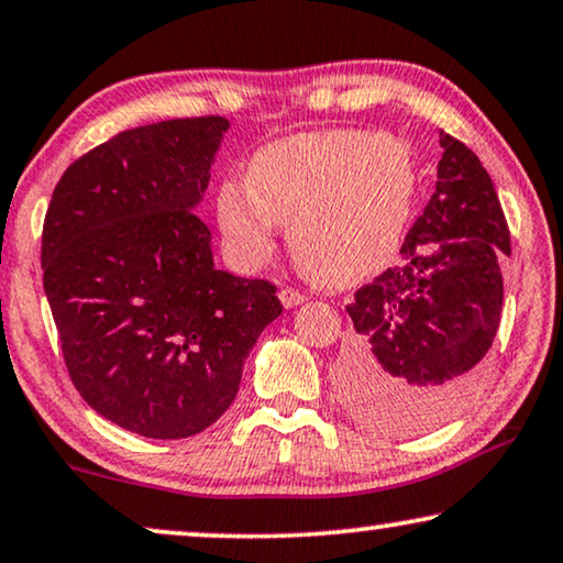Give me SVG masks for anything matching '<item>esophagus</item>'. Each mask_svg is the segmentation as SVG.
Listing matches in <instances>:
<instances>
[{
	"label": "esophagus",
	"instance_id": "34e87169",
	"mask_svg": "<svg viewBox=\"0 0 563 563\" xmlns=\"http://www.w3.org/2000/svg\"><path fill=\"white\" fill-rule=\"evenodd\" d=\"M280 300H283L285 308H296V306L303 303L306 296L300 290H296V288H283L280 290Z\"/></svg>",
	"mask_w": 563,
	"mask_h": 563
}]
</instances>
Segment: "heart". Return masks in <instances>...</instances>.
<instances>
[{
    "label": "heart",
    "mask_w": 563,
    "mask_h": 563,
    "mask_svg": "<svg viewBox=\"0 0 563 563\" xmlns=\"http://www.w3.org/2000/svg\"><path fill=\"white\" fill-rule=\"evenodd\" d=\"M418 191L413 150L393 134L323 130L260 147L244 188L227 180L217 221L242 265L271 257L288 224L296 265L321 285H350L390 263Z\"/></svg>",
    "instance_id": "1"
}]
</instances>
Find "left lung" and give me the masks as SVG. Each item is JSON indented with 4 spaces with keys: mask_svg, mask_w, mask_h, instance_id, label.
<instances>
[{
    "mask_svg": "<svg viewBox=\"0 0 563 563\" xmlns=\"http://www.w3.org/2000/svg\"><path fill=\"white\" fill-rule=\"evenodd\" d=\"M431 201L387 267L346 306L354 334L339 367L346 408L369 429L413 437L456 413L485 372L503 316L510 229L493 178L441 132Z\"/></svg>",
    "mask_w": 563,
    "mask_h": 563,
    "instance_id": "8db88e82",
    "label": "left lung"
}]
</instances>
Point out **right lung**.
<instances>
[{"label":"right lung","instance_id":"1","mask_svg":"<svg viewBox=\"0 0 563 563\" xmlns=\"http://www.w3.org/2000/svg\"><path fill=\"white\" fill-rule=\"evenodd\" d=\"M229 122L134 126L68 165L43 224V285L70 383L122 429L186 439L232 406L283 306L217 271L196 211Z\"/></svg>","mask_w":563,"mask_h":563}]
</instances>
